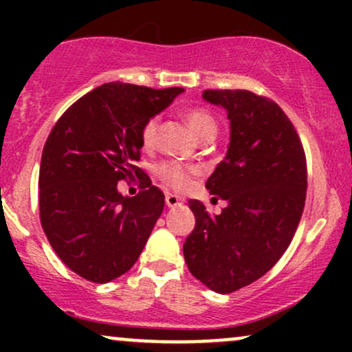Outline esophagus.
Segmentation results:
<instances>
[{
  "instance_id": "34e87169",
  "label": "esophagus",
  "mask_w": 352,
  "mask_h": 352,
  "mask_svg": "<svg viewBox=\"0 0 352 352\" xmlns=\"http://www.w3.org/2000/svg\"><path fill=\"white\" fill-rule=\"evenodd\" d=\"M165 204H167L168 208H175V207H179V205H182V199L180 197L168 193V195L165 197Z\"/></svg>"
}]
</instances>
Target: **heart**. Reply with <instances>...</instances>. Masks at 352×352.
I'll use <instances>...</instances> for the list:
<instances>
[{"label":"heart","instance_id":"1","mask_svg":"<svg viewBox=\"0 0 352 352\" xmlns=\"http://www.w3.org/2000/svg\"><path fill=\"white\" fill-rule=\"evenodd\" d=\"M185 120H187L190 131L199 137V139L210 134H217L215 119H213L207 111H204V109H188V111L185 112ZM157 125H159L157 117H152V119H148L147 122L144 124L142 132H140V139H142L144 147H151L153 144V139H155L157 134ZM193 172H195L193 168H187L177 162L162 164L157 168V175H159L165 184L177 190L187 187L190 182V175H192Z\"/></svg>","mask_w":352,"mask_h":352}]
</instances>
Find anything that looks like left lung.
<instances>
[{
  "mask_svg": "<svg viewBox=\"0 0 352 352\" xmlns=\"http://www.w3.org/2000/svg\"><path fill=\"white\" fill-rule=\"evenodd\" d=\"M225 109L230 144L208 177L212 195L227 201L220 215L190 200L195 228L184 243L190 273L215 293L256 281L283 256L306 200V159L292 120L273 100L250 91H205Z\"/></svg>",
  "mask_w": 352,
  "mask_h": 352,
  "instance_id": "obj_1",
  "label": "left lung"
}]
</instances>
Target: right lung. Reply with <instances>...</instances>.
I'll return each instance as SVG.
<instances>
[{"instance_id":"1","label":"right lung","mask_w":352,"mask_h":352,"mask_svg":"<svg viewBox=\"0 0 352 352\" xmlns=\"http://www.w3.org/2000/svg\"><path fill=\"white\" fill-rule=\"evenodd\" d=\"M182 87L124 82L96 87L60 116L39 168V213L47 240L67 268L92 283L127 273L142 253L165 197L152 182L122 197L117 182L142 175L135 167L140 132Z\"/></svg>"}]
</instances>
